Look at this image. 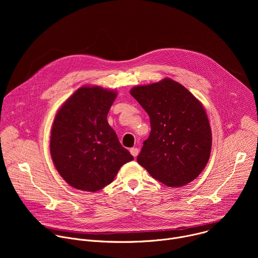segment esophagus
Returning a JSON list of instances; mask_svg holds the SVG:
<instances>
[{
    "label": "esophagus",
    "instance_id": "1",
    "mask_svg": "<svg viewBox=\"0 0 258 258\" xmlns=\"http://www.w3.org/2000/svg\"><path fill=\"white\" fill-rule=\"evenodd\" d=\"M130 152H131V154H132L134 157H137L138 154H139V149H138V148H131V149H130Z\"/></svg>",
    "mask_w": 258,
    "mask_h": 258
}]
</instances>
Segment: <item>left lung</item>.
I'll use <instances>...</instances> for the list:
<instances>
[{"mask_svg":"<svg viewBox=\"0 0 258 258\" xmlns=\"http://www.w3.org/2000/svg\"><path fill=\"white\" fill-rule=\"evenodd\" d=\"M131 95L148 113L151 124L138 163L168 187H181L195 179L208 162L212 143L202 104L170 79L137 86Z\"/></svg>","mask_w":258,"mask_h":258,"instance_id":"obj_1","label":"left lung"}]
</instances>
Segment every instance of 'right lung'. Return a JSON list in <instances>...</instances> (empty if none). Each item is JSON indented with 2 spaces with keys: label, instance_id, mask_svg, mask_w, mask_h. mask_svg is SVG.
I'll use <instances>...</instances> for the list:
<instances>
[{
  "label": "right lung",
  "instance_id": "right-lung-1",
  "mask_svg": "<svg viewBox=\"0 0 258 258\" xmlns=\"http://www.w3.org/2000/svg\"><path fill=\"white\" fill-rule=\"evenodd\" d=\"M116 96L101 87H82L58 110L50 152L59 174L73 188L99 191L134 159L107 121Z\"/></svg>",
  "mask_w": 258,
  "mask_h": 258
}]
</instances>
